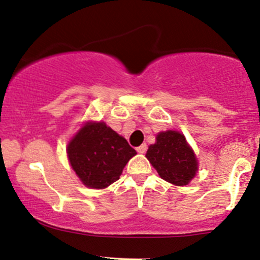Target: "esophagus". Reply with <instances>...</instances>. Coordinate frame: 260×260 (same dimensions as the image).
<instances>
[{"label": "esophagus", "instance_id": "esophagus-1", "mask_svg": "<svg viewBox=\"0 0 260 260\" xmlns=\"http://www.w3.org/2000/svg\"><path fill=\"white\" fill-rule=\"evenodd\" d=\"M136 150L139 153H141V154H143V153H146V150H147V145H141L140 147H137Z\"/></svg>", "mask_w": 260, "mask_h": 260}]
</instances>
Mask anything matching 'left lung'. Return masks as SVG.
<instances>
[{"mask_svg":"<svg viewBox=\"0 0 260 260\" xmlns=\"http://www.w3.org/2000/svg\"><path fill=\"white\" fill-rule=\"evenodd\" d=\"M146 156L160 177L175 185H187L198 171L194 152L178 131L158 134Z\"/></svg>","mask_w":260,"mask_h":260,"instance_id":"left-lung-1","label":"left lung"}]
</instances>
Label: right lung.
Wrapping results in <instances>:
<instances>
[{"mask_svg": "<svg viewBox=\"0 0 260 260\" xmlns=\"http://www.w3.org/2000/svg\"><path fill=\"white\" fill-rule=\"evenodd\" d=\"M67 154L86 187L102 189L119 179L136 150L105 123H88L70 142Z\"/></svg>", "mask_w": 260, "mask_h": 260, "instance_id": "1", "label": "right lung"}]
</instances>
